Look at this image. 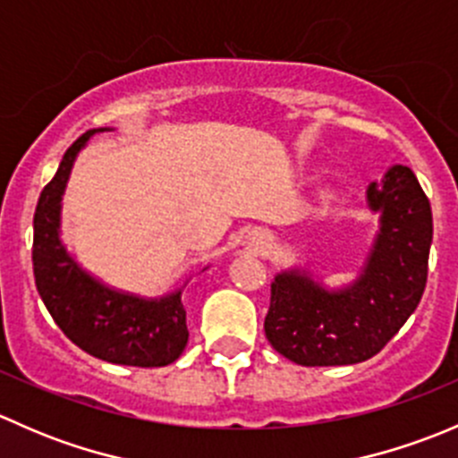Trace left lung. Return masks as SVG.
I'll use <instances>...</instances> for the list:
<instances>
[{
	"label": "left lung",
	"instance_id": "left-lung-1",
	"mask_svg": "<svg viewBox=\"0 0 458 458\" xmlns=\"http://www.w3.org/2000/svg\"><path fill=\"white\" fill-rule=\"evenodd\" d=\"M378 234L354 284L326 290L288 270L270 285L263 330L279 354L299 366H352L372 359L417 310L428 281L432 208L408 165H392L368 186Z\"/></svg>",
	"mask_w": 458,
	"mask_h": 458
}]
</instances>
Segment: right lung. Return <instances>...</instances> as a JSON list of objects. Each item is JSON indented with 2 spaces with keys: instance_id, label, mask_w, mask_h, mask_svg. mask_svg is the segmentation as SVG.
<instances>
[{
  "instance_id": "1",
  "label": "right lung",
  "mask_w": 458,
  "mask_h": 458,
  "mask_svg": "<svg viewBox=\"0 0 458 458\" xmlns=\"http://www.w3.org/2000/svg\"><path fill=\"white\" fill-rule=\"evenodd\" d=\"M92 135L95 131L84 132L68 148L57 174L37 201L32 219L37 293L64 335L84 352L119 366H168L188 344L182 290L161 299H141L106 288L77 266L59 239L62 195L77 152Z\"/></svg>"
}]
</instances>
